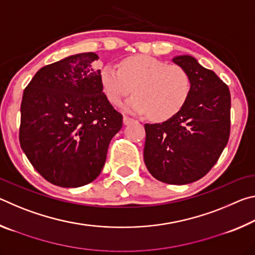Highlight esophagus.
Instances as JSON below:
<instances>
[{
	"instance_id": "1",
	"label": "esophagus",
	"mask_w": 255,
	"mask_h": 255,
	"mask_svg": "<svg viewBox=\"0 0 255 255\" xmlns=\"http://www.w3.org/2000/svg\"><path fill=\"white\" fill-rule=\"evenodd\" d=\"M132 122H133L132 118L128 117V116H124V124L125 125H129V124L132 123Z\"/></svg>"
}]
</instances>
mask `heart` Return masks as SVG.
I'll use <instances>...</instances> for the list:
<instances>
[{
    "instance_id": "b5f03b06",
    "label": "heart",
    "mask_w": 255,
    "mask_h": 255,
    "mask_svg": "<svg viewBox=\"0 0 255 255\" xmlns=\"http://www.w3.org/2000/svg\"><path fill=\"white\" fill-rule=\"evenodd\" d=\"M101 85L112 105L120 106L132 91L127 109L147 114L154 120H166L182 109L191 92V81L182 67L169 65L147 55L124 59L119 68L106 65L100 73Z\"/></svg>"
}]
</instances>
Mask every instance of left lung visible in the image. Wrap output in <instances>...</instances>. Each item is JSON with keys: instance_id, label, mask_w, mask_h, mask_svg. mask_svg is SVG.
<instances>
[{"instance_id": "obj_1", "label": "left lung", "mask_w": 255, "mask_h": 255, "mask_svg": "<svg viewBox=\"0 0 255 255\" xmlns=\"http://www.w3.org/2000/svg\"><path fill=\"white\" fill-rule=\"evenodd\" d=\"M173 62L188 73L191 92L184 107L162 124H145V165L155 179L188 184L218 161L231 132V93L213 71L189 55Z\"/></svg>"}]
</instances>
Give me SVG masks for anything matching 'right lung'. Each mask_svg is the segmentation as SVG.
I'll list each match as a JSON object with an SVG mask.
<instances>
[{"instance_id":"1","label":"right lung","mask_w":255,"mask_h":255,"mask_svg":"<svg viewBox=\"0 0 255 255\" xmlns=\"http://www.w3.org/2000/svg\"><path fill=\"white\" fill-rule=\"evenodd\" d=\"M94 53L41 67L23 91L19 139L42 178L63 188L96 180L123 115L103 93Z\"/></svg>"}]
</instances>
